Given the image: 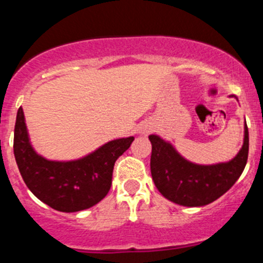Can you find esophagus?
Returning <instances> with one entry per match:
<instances>
[{"mask_svg":"<svg viewBox=\"0 0 263 263\" xmlns=\"http://www.w3.org/2000/svg\"><path fill=\"white\" fill-rule=\"evenodd\" d=\"M153 129V126L152 125H148V124H145V125H143L142 128H140V134H148V133H149L151 130H152Z\"/></svg>","mask_w":263,"mask_h":263,"instance_id":"obj_1","label":"esophagus"}]
</instances>
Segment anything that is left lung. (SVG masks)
<instances>
[{
  "label": "left lung",
  "instance_id": "left-lung-1",
  "mask_svg": "<svg viewBox=\"0 0 263 263\" xmlns=\"http://www.w3.org/2000/svg\"><path fill=\"white\" fill-rule=\"evenodd\" d=\"M151 174L156 188L168 201L185 207H201L225 194L235 184L248 160L249 137L244 124V140L238 155L229 162L197 165L185 160L173 145L151 134Z\"/></svg>",
  "mask_w": 263,
  "mask_h": 263
}]
</instances>
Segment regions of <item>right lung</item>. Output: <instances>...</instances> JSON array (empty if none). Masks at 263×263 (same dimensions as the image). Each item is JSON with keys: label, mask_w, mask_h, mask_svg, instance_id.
Wrapping results in <instances>:
<instances>
[{"label": "right lung", "mask_w": 263, "mask_h": 263, "mask_svg": "<svg viewBox=\"0 0 263 263\" xmlns=\"http://www.w3.org/2000/svg\"><path fill=\"white\" fill-rule=\"evenodd\" d=\"M133 140L134 137L111 140L78 160H47L30 144L20 107L15 123L14 155L23 180L40 201L57 211L77 212L95 206L107 196L114 165Z\"/></svg>", "instance_id": "right-lung-1"}]
</instances>
